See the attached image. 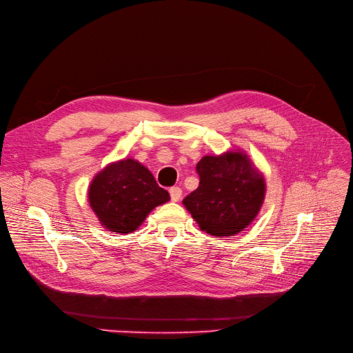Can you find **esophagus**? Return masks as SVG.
<instances>
[{
	"instance_id": "1",
	"label": "esophagus",
	"mask_w": 353,
	"mask_h": 353,
	"mask_svg": "<svg viewBox=\"0 0 353 353\" xmlns=\"http://www.w3.org/2000/svg\"><path fill=\"white\" fill-rule=\"evenodd\" d=\"M170 194H171V199L174 201V203H176V201H179L182 196V190L179 187H172L170 190Z\"/></svg>"
}]
</instances>
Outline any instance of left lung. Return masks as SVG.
<instances>
[{"instance_id": "8db88e82", "label": "left lung", "mask_w": 353, "mask_h": 353, "mask_svg": "<svg viewBox=\"0 0 353 353\" xmlns=\"http://www.w3.org/2000/svg\"><path fill=\"white\" fill-rule=\"evenodd\" d=\"M199 185L183 198L199 228L215 237H231L257 216L265 195L263 174L241 150L205 155L196 163Z\"/></svg>"}]
</instances>
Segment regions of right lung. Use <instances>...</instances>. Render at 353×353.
Here are the masks:
<instances>
[{"mask_svg": "<svg viewBox=\"0 0 353 353\" xmlns=\"http://www.w3.org/2000/svg\"><path fill=\"white\" fill-rule=\"evenodd\" d=\"M170 201L148 168L135 159L108 165L92 181L89 204L100 224L112 232L135 231L155 207Z\"/></svg>", "mask_w": 353, "mask_h": 353, "instance_id": "right-lung-1", "label": "right lung"}]
</instances>
